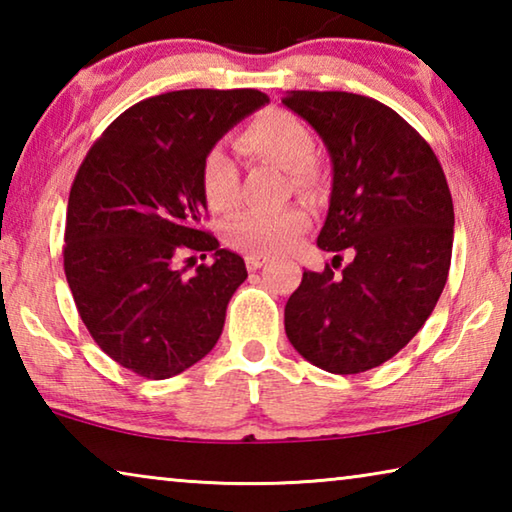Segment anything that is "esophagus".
<instances>
[{
	"label": "esophagus",
	"mask_w": 512,
	"mask_h": 512,
	"mask_svg": "<svg viewBox=\"0 0 512 512\" xmlns=\"http://www.w3.org/2000/svg\"><path fill=\"white\" fill-rule=\"evenodd\" d=\"M264 264H268V257L266 255H248L246 257L248 271H257V268H262Z\"/></svg>",
	"instance_id": "1"
}]
</instances>
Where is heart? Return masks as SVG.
Wrapping results in <instances>:
<instances>
[{"label": "heart", "mask_w": 512, "mask_h": 512, "mask_svg": "<svg viewBox=\"0 0 512 512\" xmlns=\"http://www.w3.org/2000/svg\"><path fill=\"white\" fill-rule=\"evenodd\" d=\"M239 146L257 160L275 164L291 173L298 192H309L316 183L311 160L316 155V137L300 117L289 110H266L239 137ZM201 187L210 210L230 212L237 205L239 171L235 160L221 146L205 153ZM307 228V214L298 207L275 214H244L225 230V241L248 255H277L296 244Z\"/></svg>", "instance_id": "b5f03b06"}]
</instances>
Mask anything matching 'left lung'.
<instances>
[{
    "label": "left lung",
    "instance_id": "1",
    "mask_svg": "<svg viewBox=\"0 0 512 512\" xmlns=\"http://www.w3.org/2000/svg\"><path fill=\"white\" fill-rule=\"evenodd\" d=\"M284 106L309 121L332 160L318 248H350L343 273L305 271L284 329L309 363L357 375L395 357L445 289L454 203L443 167L393 108L352 92L293 90ZM336 268V266H334Z\"/></svg>",
    "mask_w": 512,
    "mask_h": 512
}]
</instances>
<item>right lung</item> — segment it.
<instances>
[{"label":"right lung","mask_w":512,"mask_h":512,"mask_svg":"<svg viewBox=\"0 0 512 512\" xmlns=\"http://www.w3.org/2000/svg\"><path fill=\"white\" fill-rule=\"evenodd\" d=\"M268 97L178 90L112 121L76 171L67 203L65 275L94 343L146 379L194 366L223 332L244 259L201 228L205 153ZM213 255L192 278L180 254ZM194 259V257H189Z\"/></svg>","instance_id":"right-lung-1"}]
</instances>
